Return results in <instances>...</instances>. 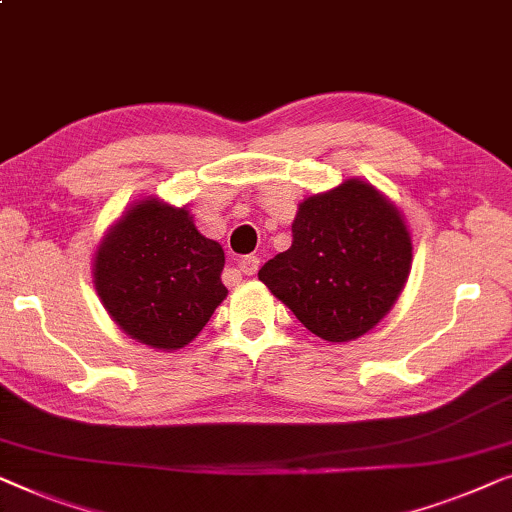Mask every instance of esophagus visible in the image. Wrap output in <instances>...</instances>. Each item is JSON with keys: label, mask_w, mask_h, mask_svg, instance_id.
<instances>
[{"label": "esophagus", "mask_w": 512, "mask_h": 512, "mask_svg": "<svg viewBox=\"0 0 512 512\" xmlns=\"http://www.w3.org/2000/svg\"><path fill=\"white\" fill-rule=\"evenodd\" d=\"M257 269H259V257L246 255V257L239 259V271L246 273V276H253Z\"/></svg>", "instance_id": "obj_1"}]
</instances>
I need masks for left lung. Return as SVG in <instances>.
Returning a JSON list of instances; mask_svg holds the SVG:
<instances>
[{"mask_svg":"<svg viewBox=\"0 0 512 512\" xmlns=\"http://www.w3.org/2000/svg\"><path fill=\"white\" fill-rule=\"evenodd\" d=\"M413 264V239L394 201L364 178L306 197L292 246L259 280L327 343H348L392 311Z\"/></svg>","mask_w":512,"mask_h":512,"instance_id":"8db88e82","label":"left lung"}]
</instances>
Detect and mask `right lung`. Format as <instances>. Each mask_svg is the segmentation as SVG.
<instances>
[{
	"mask_svg": "<svg viewBox=\"0 0 512 512\" xmlns=\"http://www.w3.org/2000/svg\"><path fill=\"white\" fill-rule=\"evenodd\" d=\"M225 250L206 239L187 206L160 197L129 204L92 257V283L129 338L174 352L199 336L227 297Z\"/></svg>",
	"mask_w": 512,
	"mask_h": 512,
	"instance_id": "right-lung-1",
	"label": "right lung"
}]
</instances>
